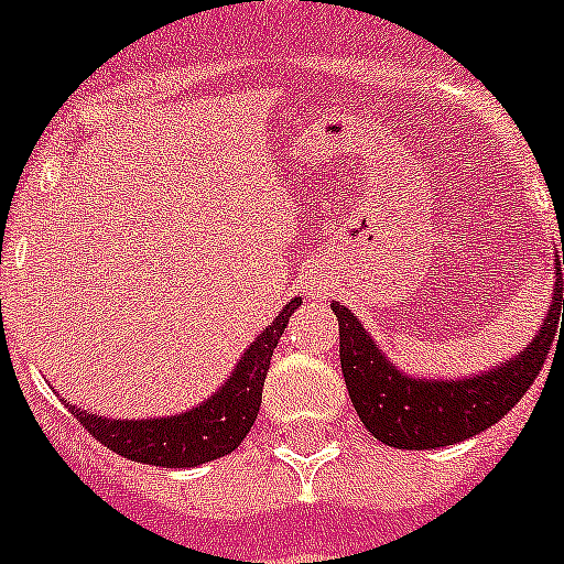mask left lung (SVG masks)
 I'll use <instances>...</instances> for the list:
<instances>
[{
	"instance_id": "8db88e82",
	"label": "left lung",
	"mask_w": 564,
	"mask_h": 564,
	"mask_svg": "<svg viewBox=\"0 0 564 564\" xmlns=\"http://www.w3.org/2000/svg\"><path fill=\"white\" fill-rule=\"evenodd\" d=\"M554 289L543 328L512 359L476 376H409L392 365L350 308L334 303L330 308L339 319L341 376L365 429L389 448L429 451L470 440L514 409L543 370L556 330H564V241L562 261L560 256H554Z\"/></svg>"
}]
</instances>
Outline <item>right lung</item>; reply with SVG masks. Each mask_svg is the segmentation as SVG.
<instances>
[{
  "instance_id": "obj_1",
  "label": "right lung",
  "mask_w": 564,
  "mask_h": 564,
  "mask_svg": "<svg viewBox=\"0 0 564 564\" xmlns=\"http://www.w3.org/2000/svg\"><path fill=\"white\" fill-rule=\"evenodd\" d=\"M300 303H303L300 297L289 300L281 314L239 356L228 381L186 412L147 420H113L94 412L88 414L86 409H77L72 403L66 406L94 440L130 462L186 470V467L228 456L230 451L239 448L241 440L250 434L252 423H256L272 350L278 347V339L283 336V328Z\"/></svg>"
}]
</instances>
